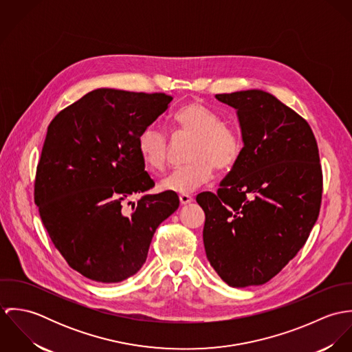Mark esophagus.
Masks as SVG:
<instances>
[{"mask_svg": "<svg viewBox=\"0 0 352 352\" xmlns=\"http://www.w3.org/2000/svg\"><path fill=\"white\" fill-rule=\"evenodd\" d=\"M179 199H180L182 204H188V203L194 201V198L190 197V195H187V194H182V195L179 197Z\"/></svg>", "mask_w": 352, "mask_h": 352, "instance_id": "1", "label": "esophagus"}]
</instances>
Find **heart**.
<instances>
[{
	"mask_svg": "<svg viewBox=\"0 0 352 352\" xmlns=\"http://www.w3.org/2000/svg\"><path fill=\"white\" fill-rule=\"evenodd\" d=\"M176 126L195 137L188 165L179 166L165 176L160 188L168 192L190 194L208 183L218 172H228L236 166L243 153L240 133L222 118L201 102H188L179 108L173 116ZM138 149L145 164L161 170L168 158V137L158 124L144 127L138 135Z\"/></svg>",
	"mask_w": 352,
	"mask_h": 352,
	"instance_id": "obj_1",
	"label": "heart"
}]
</instances>
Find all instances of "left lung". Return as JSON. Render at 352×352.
Returning a JSON list of instances; mask_svg holds the SVG:
<instances>
[{"label":"left lung","instance_id":"8db88e82","mask_svg":"<svg viewBox=\"0 0 352 352\" xmlns=\"http://www.w3.org/2000/svg\"><path fill=\"white\" fill-rule=\"evenodd\" d=\"M215 98L237 111L244 148L217 194L197 197L206 256L229 286H258L298 253L317 221L318 148L307 122L268 92Z\"/></svg>","mask_w":352,"mask_h":352}]
</instances>
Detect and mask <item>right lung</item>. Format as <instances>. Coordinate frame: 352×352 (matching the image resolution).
I'll use <instances>...</instances> for the list:
<instances>
[{"instance_id": "right-lung-1", "label": "right lung", "mask_w": 352, "mask_h": 352, "mask_svg": "<svg viewBox=\"0 0 352 352\" xmlns=\"http://www.w3.org/2000/svg\"><path fill=\"white\" fill-rule=\"evenodd\" d=\"M170 101L100 88L51 120L35 203L55 248L88 279L118 283L137 274L155 229L179 207L176 192L145 194L154 182L138 149L141 130Z\"/></svg>"}]
</instances>
